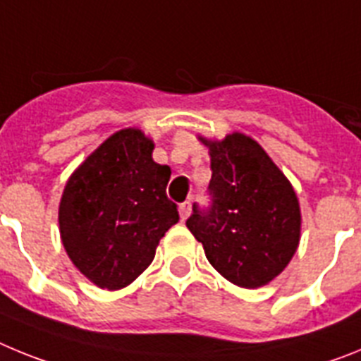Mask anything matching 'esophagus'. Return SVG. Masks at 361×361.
<instances>
[{
    "mask_svg": "<svg viewBox=\"0 0 361 361\" xmlns=\"http://www.w3.org/2000/svg\"><path fill=\"white\" fill-rule=\"evenodd\" d=\"M191 213V204L190 202H183L178 206V215H180V220H186Z\"/></svg>",
    "mask_w": 361,
    "mask_h": 361,
    "instance_id": "1",
    "label": "esophagus"
}]
</instances>
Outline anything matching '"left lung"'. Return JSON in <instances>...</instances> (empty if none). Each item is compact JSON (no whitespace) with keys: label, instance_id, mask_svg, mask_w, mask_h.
<instances>
[{"label":"left lung","instance_id":"1","mask_svg":"<svg viewBox=\"0 0 361 361\" xmlns=\"http://www.w3.org/2000/svg\"><path fill=\"white\" fill-rule=\"evenodd\" d=\"M199 141L212 157L213 204L204 213L193 209L188 229L226 280L238 288H262L298 250L302 213L295 188L245 133H228L222 141L199 135Z\"/></svg>","mask_w":361,"mask_h":361}]
</instances>
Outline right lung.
Listing matches in <instances>:
<instances>
[{
    "label": "right lung",
    "instance_id": "right-lung-1",
    "mask_svg": "<svg viewBox=\"0 0 361 361\" xmlns=\"http://www.w3.org/2000/svg\"><path fill=\"white\" fill-rule=\"evenodd\" d=\"M139 128H123L75 168L59 202V233L72 264L97 288L117 291L153 262L164 233L178 222L166 197L170 166Z\"/></svg>",
    "mask_w": 361,
    "mask_h": 361
}]
</instances>
